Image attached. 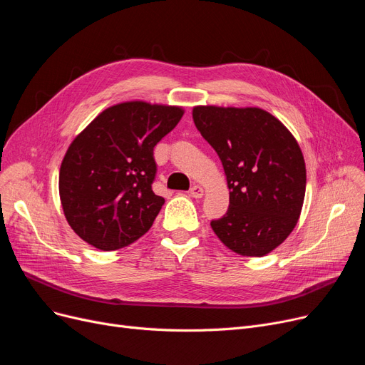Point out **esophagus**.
Returning <instances> with one entry per match:
<instances>
[{
  "label": "esophagus",
  "mask_w": 365,
  "mask_h": 365,
  "mask_svg": "<svg viewBox=\"0 0 365 365\" xmlns=\"http://www.w3.org/2000/svg\"><path fill=\"white\" fill-rule=\"evenodd\" d=\"M203 193H205V190L200 185H193L192 188H190V196L195 197V199L203 197Z\"/></svg>",
  "instance_id": "34e87169"
}]
</instances>
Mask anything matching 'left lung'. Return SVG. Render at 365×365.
Segmentation results:
<instances>
[{
    "label": "left lung",
    "instance_id": "8db88e82",
    "mask_svg": "<svg viewBox=\"0 0 365 365\" xmlns=\"http://www.w3.org/2000/svg\"><path fill=\"white\" fill-rule=\"evenodd\" d=\"M193 121L217 151L229 187V210L211 221L214 233L239 255H267L302 214L306 165L297 140L258 107L196 106Z\"/></svg>",
    "mask_w": 365,
    "mask_h": 365
}]
</instances>
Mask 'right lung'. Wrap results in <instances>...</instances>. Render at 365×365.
<instances>
[{
  "label": "right lung",
  "instance_id": "obj_1",
  "mask_svg": "<svg viewBox=\"0 0 365 365\" xmlns=\"http://www.w3.org/2000/svg\"><path fill=\"white\" fill-rule=\"evenodd\" d=\"M184 108L126 101L99 113L69 144L59 169V196L71 229L101 251L144 236L165 199L154 195L153 150Z\"/></svg>",
  "mask_w": 365,
  "mask_h": 365
}]
</instances>
